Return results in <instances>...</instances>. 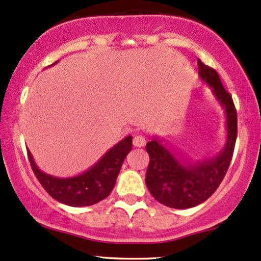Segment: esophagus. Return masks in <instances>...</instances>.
I'll list each match as a JSON object with an SVG mask.
<instances>
[{
    "label": "esophagus",
    "instance_id": "1",
    "mask_svg": "<svg viewBox=\"0 0 261 261\" xmlns=\"http://www.w3.org/2000/svg\"><path fill=\"white\" fill-rule=\"evenodd\" d=\"M133 143H134L135 147H139V148H140V147L144 146V143H146V140H144L142 136H135L134 140H133Z\"/></svg>",
    "mask_w": 261,
    "mask_h": 261
}]
</instances>
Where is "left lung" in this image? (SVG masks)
Masks as SVG:
<instances>
[{
    "label": "left lung",
    "instance_id": "1",
    "mask_svg": "<svg viewBox=\"0 0 261 261\" xmlns=\"http://www.w3.org/2000/svg\"><path fill=\"white\" fill-rule=\"evenodd\" d=\"M198 71L200 80L210 87L224 111L226 141L220 153L200 159L184 158L155 136L146 144L149 154L147 188L155 200L174 209L192 208L215 192L230 166L237 139V113L230 93L224 89L214 69L199 59Z\"/></svg>",
    "mask_w": 261,
    "mask_h": 261
}]
</instances>
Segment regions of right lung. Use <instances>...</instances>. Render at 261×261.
I'll use <instances>...</instances> for the list:
<instances>
[{
	"label": "right lung",
	"mask_w": 261,
	"mask_h": 261,
	"mask_svg": "<svg viewBox=\"0 0 261 261\" xmlns=\"http://www.w3.org/2000/svg\"><path fill=\"white\" fill-rule=\"evenodd\" d=\"M131 148L133 136H126L107 150L90 169L71 177H57L46 174L36 165L29 149L28 156L37 180L52 198L70 206H87L109 196L115 186L122 163Z\"/></svg>",
	"instance_id": "right-lung-1"
}]
</instances>
